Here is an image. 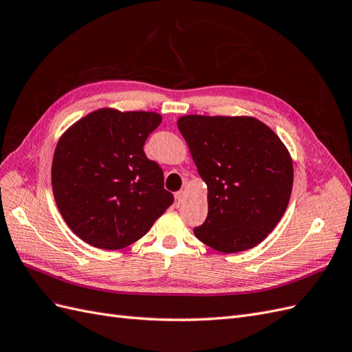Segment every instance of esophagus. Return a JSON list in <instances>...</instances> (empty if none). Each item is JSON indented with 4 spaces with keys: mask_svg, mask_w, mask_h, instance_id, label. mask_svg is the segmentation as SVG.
<instances>
[{
    "mask_svg": "<svg viewBox=\"0 0 352 352\" xmlns=\"http://www.w3.org/2000/svg\"><path fill=\"white\" fill-rule=\"evenodd\" d=\"M185 198V192L184 190H179V192L175 194V199H176V207H179L180 204H182V201Z\"/></svg>",
    "mask_w": 352,
    "mask_h": 352,
    "instance_id": "esophagus-1",
    "label": "esophagus"
}]
</instances>
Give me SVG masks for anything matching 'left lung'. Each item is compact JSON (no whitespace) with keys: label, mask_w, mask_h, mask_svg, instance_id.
<instances>
[{"label":"left lung","mask_w":352,"mask_h":352,"mask_svg":"<svg viewBox=\"0 0 352 352\" xmlns=\"http://www.w3.org/2000/svg\"><path fill=\"white\" fill-rule=\"evenodd\" d=\"M177 127L208 190V214L195 236L225 254L254 248L289 204L294 164L287 148L251 116L188 114Z\"/></svg>","instance_id":"8db88e82"}]
</instances>
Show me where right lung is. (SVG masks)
I'll return each mask as SVG.
<instances>
[{
    "instance_id": "right-lung-1",
    "label": "right lung",
    "mask_w": 352,
    "mask_h": 352,
    "mask_svg": "<svg viewBox=\"0 0 352 352\" xmlns=\"http://www.w3.org/2000/svg\"><path fill=\"white\" fill-rule=\"evenodd\" d=\"M162 123L154 111L95 110L60 136L52 194L74 235L101 250L127 247L173 204L163 170L144 144Z\"/></svg>"
}]
</instances>
